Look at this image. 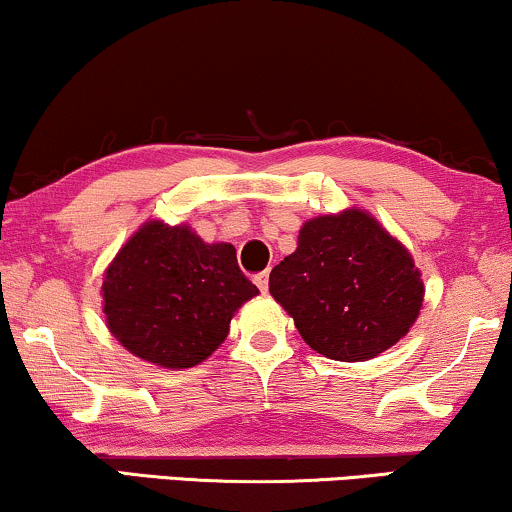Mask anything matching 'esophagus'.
Wrapping results in <instances>:
<instances>
[{"mask_svg": "<svg viewBox=\"0 0 512 512\" xmlns=\"http://www.w3.org/2000/svg\"><path fill=\"white\" fill-rule=\"evenodd\" d=\"M255 283H257V288H260L262 293H267V291H269V274H267V272L257 274V276H255Z\"/></svg>", "mask_w": 512, "mask_h": 512, "instance_id": "34e87169", "label": "esophagus"}]
</instances>
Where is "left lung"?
I'll use <instances>...</instances> for the list:
<instances>
[{
	"instance_id": "left-lung-1",
	"label": "left lung",
	"mask_w": 512,
	"mask_h": 512,
	"mask_svg": "<svg viewBox=\"0 0 512 512\" xmlns=\"http://www.w3.org/2000/svg\"><path fill=\"white\" fill-rule=\"evenodd\" d=\"M269 293L305 343L341 362L372 360L415 324L424 283L412 255L365 209L305 221Z\"/></svg>"
}]
</instances>
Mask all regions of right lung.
<instances>
[{"label": "right lung", "instance_id": "add662e5", "mask_svg": "<svg viewBox=\"0 0 512 512\" xmlns=\"http://www.w3.org/2000/svg\"><path fill=\"white\" fill-rule=\"evenodd\" d=\"M260 293L231 243L190 226L147 221L104 272L107 326L135 357L166 369L200 365L229 336L238 307Z\"/></svg>", "mask_w": 512, "mask_h": 512}]
</instances>
